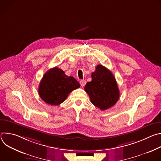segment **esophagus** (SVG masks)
Returning <instances> with one entry per match:
<instances>
[{
    "instance_id": "1",
    "label": "esophagus",
    "mask_w": 161,
    "mask_h": 161,
    "mask_svg": "<svg viewBox=\"0 0 161 161\" xmlns=\"http://www.w3.org/2000/svg\"><path fill=\"white\" fill-rule=\"evenodd\" d=\"M80 83L82 87H83L86 84V81L85 80H81L80 81Z\"/></svg>"
}]
</instances>
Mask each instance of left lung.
<instances>
[{"instance_id": "8db88e82", "label": "left lung", "mask_w": 161, "mask_h": 161, "mask_svg": "<svg viewBox=\"0 0 161 161\" xmlns=\"http://www.w3.org/2000/svg\"><path fill=\"white\" fill-rule=\"evenodd\" d=\"M91 76L92 81L85 86L91 103L102 111L115 104L119 99L120 92L111 72L103 65H98Z\"/></svg>"}]
</instances>
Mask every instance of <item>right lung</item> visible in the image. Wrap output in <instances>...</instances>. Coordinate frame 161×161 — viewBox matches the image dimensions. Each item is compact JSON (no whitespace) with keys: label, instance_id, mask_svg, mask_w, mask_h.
I'll return each mask as SVG.
<instances>
[{"label":"right lung","instance_id":"obj_1","mask_svg":"<svg viewBox=\"0 0 161 161\" xmlns=\"http://www.w3.org/2000/svg\"><path fill=\"white\" fill-rule=\"evenodd\" d=\"M80 87L73 76H67L64 71L55 67L50 69L43 76L39 86V95L46 103L57 106L62 103L69 94Z\"/></svg>","mask_w":161,"mask_h":161}]
</instances>
